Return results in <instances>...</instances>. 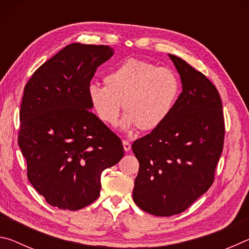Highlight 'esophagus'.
Segmentation results:
<instances>
[{"mask_svg": "<svg viewBox=\"0 0 249 249\" xmlns=\"http://www.w3.org/2000/svg\"><path fill=\"white\" fill-rule=\"evenodd\" d=\"M123 147H124V150L125 151H129L130 150V144L128 142L123 141Z\"/></svg>", "mask_w": 249, "mask_h": 249, "instance_id": "1", "label": "esophagus"}]
</instances>
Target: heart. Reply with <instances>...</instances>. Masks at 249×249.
Returning <instances> with one entry per match:
<instances>
[{
	"label": "heart",
	"instance_id": "1",
	"mask_svg": "<svg viewBox=\"0 0 249 249\" xmlns=\"http://www.w3.org/2000/svg\"><path fill=\"white\" fill-rule=\"evenodd\" d=\"M104 86L92 83L88 99L104 124L115 125L123 104L122 127L144 132L158 128L169 119L179 99L181 82L174 70L130 58L104 77Z\"/></svg>",
	"mask_w": 249,
	"mask_h": 249
}]
</instances>
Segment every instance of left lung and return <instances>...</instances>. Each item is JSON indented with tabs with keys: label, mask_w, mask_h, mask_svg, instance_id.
Returning <instances> with one entry per match:
<instances>
[{
	"label": "left lung",
	"mask_w": 249,
	"mask_h": 249,
	"mask_svg": "<svg viewBox=\"0 0 249 249\" xmlns=\"http://www.w3.org/2000/svg\"><path fill=\"white\" fill-rule=\"evenodd\" d=\"M168 56L180 74L182 92L169 119L132 145L140 162L133 199L156 216L183 212L209 190L225 134L215 86L181 58Z\"/></svg>",
	"instance_id": "left-lung-1"
}]
</instances>
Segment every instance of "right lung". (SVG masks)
<instances>
[{"label":"right lung","mask_w":249,"mask_h":249,"mask_svg":"<svg viewBox=\"0 0 249 249\" xmlns=\"http://www.w3.org/2000/svg\"><path fill=\"white\" fill-rule=\"evenodd\" d=\"M113 53L108 46L70 44L25 86L18 146L27 178L61 210L77 211L98 199L101 174L124 156L121 140L90 111L88 99L96 68Z\"/></svg>","instance_id":"1"}]
</instances>
